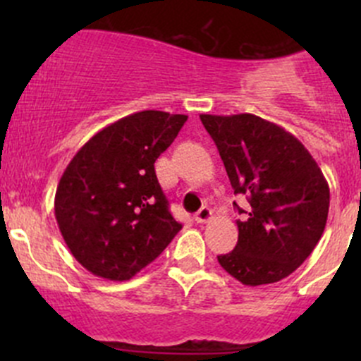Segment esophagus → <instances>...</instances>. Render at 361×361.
<instances>
[{"instance_id": "1", "label": "esophagus", "mask_w": 361, "mask_h": 361, "mask_svg": "<svg viewBox=\"0 0 361 361\" xmlns=\"http://www.w3.org/2000/svg\"><path fill=\"white\" fill-rule=\"evenodd\" d=\"M194 218H195V221H197V224H206V221L211 218V209L207 206H202L201 209L195 213Z\"/></svg>"}]
</instances>
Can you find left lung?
<instances>
[{
    "label": "left lung",
    "instance_id": "obj_1",
    "mask_svg": "<svg viewBox=\"0 0 361 361\" xmlns=\"http://www.w3.org/2000/svg\"><path fill=\"white\" fill-rule=\"evenodd\" d=\"M224 160L234 194L250 211L238 220L235 248L218 255L221 267L246 286L281 281L322 239L330 188L312 155L283 127L251 113L201 115Z\"/></svg>",
    "mask_w": 361,
    "mask_h": 361
}]
</instances>
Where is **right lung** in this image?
I'll return each instance as SVG.
<instances>
[{
    "label": "right lung",
    "instance_id": "obj_1",
    "mask_svg": "<svg viewBox=\"0 0 361 361\" xmlns=\"http://www.w3.org/2000/svg\"><path fill=\"white\" fill-rule=\"evenodd\" d=\"M187 115L145 110L94 134L61 176L56 220L73 257L89 272L126 281L181 231L155 174V160Z\"/></svg>",
    "mask_w": 361,
    "mask_h": 361
}]
</instances>
